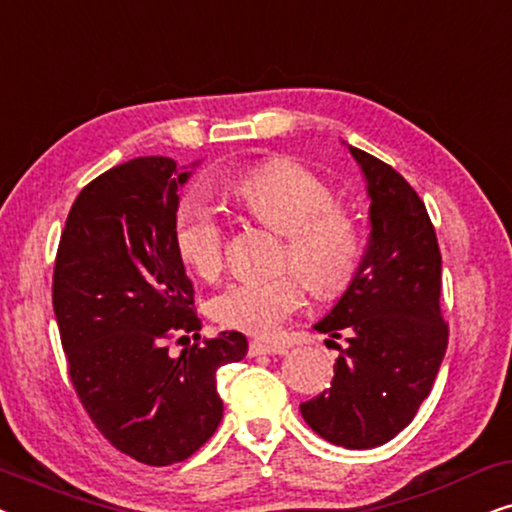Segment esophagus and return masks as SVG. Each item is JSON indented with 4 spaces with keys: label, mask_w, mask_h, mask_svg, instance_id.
Listing matches in <instances>:
<instances>
[{
    "label": "esophagus",
    "mask_w": 512,
    "mask_h": 512,
    "mask_svg": "<svg viewBox=\"0 0 512 512\" xmlns=\"http://www.w3.org/2000/svg\"><path fill=\"white\" fill-rule=\"evenodd\" d=\"M286 349L282 345H270V342L254 340L249 342V356H265V354H284Z\"/></svg>",
    "instance_id": "1"
}]
</instances>
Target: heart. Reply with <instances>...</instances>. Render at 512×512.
I'll list each match as a JSON object with an SVG mask.
<instances>
[{
	"label": "heart",
	"mask_w": 512,
	"mask_h": 512,
	"mask_svg": "<svg viewBox=\"0 0 512 512\" xmlns=\"http://www.w3.org/2000/svg\"><path fill=\"white\" fill-rule=\"evenodd\" d=\"M226 191L244 212L286 235L284 261L317 296H340L354 282L363 256L361 233L352 216L335 207L333 191L317 174L293 160H270L242 172ZM174 244L195 275H219L226 228L212 202L202 195H186L179 202ZM299 278L277 272L235 279L209 300V314L235 331L275 335L305 303L304 278Z\"/></svg>",
	"instance_id": "heart-1"
}]
</instances>
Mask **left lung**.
Returning <instances> with one entry per match:
<instances>
[{"label": "left lung", "instance_id": "1", "mask_svg": "<svg viewBox=\"0 0 512 512\" xmlns=\"http://www.w3.org/2000/svg\"><path fill=\"white\" fill-rule=\"evenodd\" d=\"M349 153L366 179L370 237L354 282L314 324L347 347H338L331 387L300 412L328 443L370 450L401 433L431 394L447 324L440 249L422 198L380 158L354 146Z\"/></svg>", "mask_w": 512, "mask_h": 512}]
</instances>
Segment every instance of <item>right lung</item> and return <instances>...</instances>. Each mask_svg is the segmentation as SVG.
<instances>
[{
    "instance_id": "obj_1",
    "label": "right lung",
    "mask_w": 512,
    "mask_h": 512,
    "mask_svg": "<svg viewBox=\"0 0 512 512\" xmlns=\"http://www.w3.org/2000/svg\"><path fill=\"white\" fill-rule=\"evenodd\" d=\"M188 177L165 156L111 167L74 200L55 256L69 380L97 431L146 466L177 464L212 438L223 417L216 370L247 356L237 331L198 342L195 291L174 244ZM188 332L193 346L166 352Z\"/></svg>"
}]
</instances>
